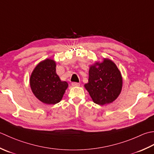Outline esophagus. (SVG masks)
Masks as SVG:
<instances>
[{
	"label": "esophagus",
	"mask_w": 154,
	"mask_h": 154,
	"mask_svg": "<svg viewBox=\"0 0 154 154\" xmlns=\"http://www.w3.org/2000/svg\"><path fill=\"white\" fill-rule=\"evenodd\" d=\"M72 86H79L80 84L77 83V82H72Z\"/></svg>",
	"instance_id": "obj_1"
}]
</instances>
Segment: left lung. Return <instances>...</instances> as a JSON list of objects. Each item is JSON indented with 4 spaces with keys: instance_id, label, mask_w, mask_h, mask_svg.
I'll return each mask as SVG.
<instances>
[{
    "instance_id": "1",
    "label": "left lung",
    "mask_w": 154,
    "mask_h": 154,
    "mask_svg": "<svg viewBox=\"0 0 154 154\" xmlns=\"http://www.w3.org/2000/svg\"><path fill=\"white\" fill-rule=\"evenodd\" d=\"M123 79L120 71L114 62L103 58L96 61L89 69L88 82L84 84L93 102L103 106L116 100L120 94Z\"/></svg>"
}]
</instances>
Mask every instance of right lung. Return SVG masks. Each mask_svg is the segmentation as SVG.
Listing matches in <instances>:
<instances>
[{
    "label": "right lung",
    "mask_w": 154,
    "mask_h": 154,
    "mask_svg": "<svg viewBox=\"0 0 154 154\" xmlns=\"http://www.w3.org/2000/svg\"><path fill=\"white\" fill-rule=\"evenodd\" d=\"M56 62L46 58L40 62L30 77V86L34 95L46 104H56L61 101L68 84L62 81L56 72Z\"/></svg>",
    "instance_id": "1"
}]
</instances>
